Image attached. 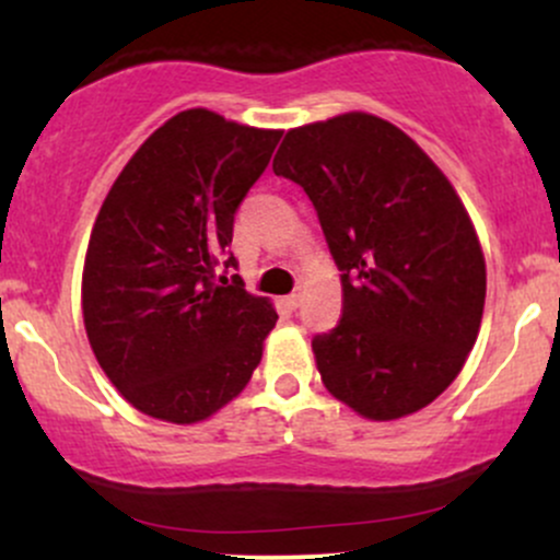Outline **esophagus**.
Returning a JSON list of instances; mask_svg holds the SVG:
<instances>
[{"mask_svg": "<svg viewBox=\"0 0 560 560\" xmlns=\"http://www.w3.org/2000/svg\"><path fill=\"white\" fill-rule=\"evenodd\" d=\"M302 298H305V294H302V289H294V292L287 298V305L292 307V311H298V307L302 305Z\"/></svg>", "mask_w": 560, "mask_h": 560, "instance_id": "obj_1", "label": "esophagus"}]
</instances>
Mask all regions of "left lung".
<instances>
[{
    "mask_svg": "<svg viewBox=\"0 0 560 560\" xmlns=\"http://www.w3.org/2000/svg\"><path fill=\"white\" fill-rule=\"evenodd\" d=\"M273 173L311 197L342 271V318L313 337L320 382L371 421L427 408L464 369L487 294L479 236L453 184L369 113L287 131Z\"/></svg>",
    "mask_w": 560,
    "mask_h": 560,
    "instance_id": "obj_1",
    "label": "left lung"
}]
</instances>
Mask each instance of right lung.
<instances>
[{"label":"right lung","instance_id":"obj_1","mask_svg":"<svg viewBox=\"0 0 560 560\" xmlns=\"http://www.w3.org/2000/svg\"><path fill=\"white\" fill-rule=\"evenodd\" d=\"M279 139L184 110L133 152L102 202L83 262V326L115 389L152 419H210L258 369L279 316L240 276L218 284L215 266Z\"/></svg>","mask_w":560,"mask_h":560}]
</instances>
